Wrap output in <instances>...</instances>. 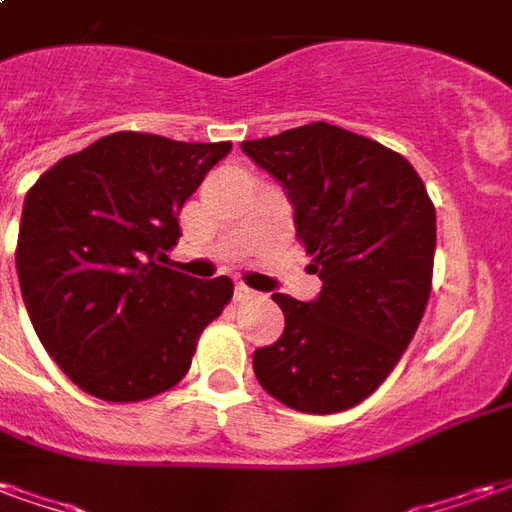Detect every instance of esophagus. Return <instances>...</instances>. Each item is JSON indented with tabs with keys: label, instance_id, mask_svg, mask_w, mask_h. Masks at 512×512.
Segmentation results:
<instances>
[{
	"label": "esophagus",
	"instance_id": "34e87169",
	"mask_svg": "<svg viewBox=\"0 0 512 512\" xmlns=\"http://www.w3.org/2000/svg\"><path fill=\"white\" fill-rule=\"evenodd\" d=\"M252 296H255V290H252V288H246L244 282H238V285H235V299H238V301L252 299Z\"/></svg>",
	"mask_w": 512,
	"mask_h": 512
}]
</instances>
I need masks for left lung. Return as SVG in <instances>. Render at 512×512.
I'll return each mask as SVG.
<instances>
[{
	"label": "left lung",
	"mask_w": 512,
	"mask_h": 512,
	"mask_svg": "<svg viewBox=\"0 0 512 512\" xmlns=\"http://www.w3.org/2000/svg\"><path fill=\"white\" fill-rule=\"evenodd\" d=\"M241 150L285 186L323 282L312 301L274 293L285 332L252 354L255 376L296 411H345L384 384L422 321L436 208L406 158L340 126L310 123Z\"/></svg>",
	"instance_id": "left-lung-1"
}]
</instances>
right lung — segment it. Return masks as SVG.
Segmentation results:
<instances>
[{
	"instance_id": "right-lung-1",
	"label": "right lung",
	"mask_w": 512,
	"mask_h": 512,
	"mask_svg": "<svg viewBox=\"0 0 512 512\" xmlns=\"http://www.w3.org/2000/svg\"><path fill=\"white\" fill-rule=\"evenodd\" d=\"M230 150L117 131L60 158L27 191L21 296L43 348L87 395L136 403L172 389L233 299V279L167 268L183 202Z\"/></svg>"
}]
</instances>
